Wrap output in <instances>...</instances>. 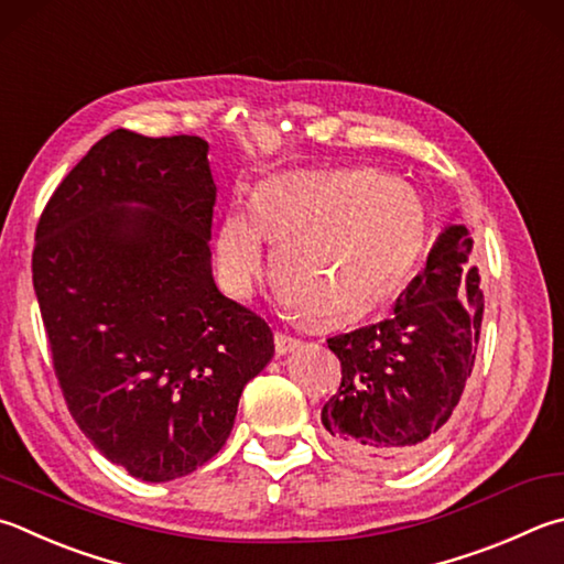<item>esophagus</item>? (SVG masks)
Returning a JSON list of instances; mask_svg holds the SVG:
<instances>
[{
  "instance_id": "esophagus-1",
  "label": "esophagus",
  "mask_w": 564,
  "mask_h": 564,
  "mask_svg": "<svg viewBox=\"0 0 564 564\" xmlns=\"http://www.w3.org/2000/svg\"><path fill=\"white\" fill-rule=\"evenodd\" d=\"M273 345H275V352L279 355H289V352H293V350H299V347L303 345L299 337H293V335H285V333H275L273 335Z\"/></svg>"
}]
</instances>
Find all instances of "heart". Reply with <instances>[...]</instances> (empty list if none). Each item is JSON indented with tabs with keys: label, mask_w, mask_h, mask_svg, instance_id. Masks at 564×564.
Instances as JSON below:
<instances>
[{
	"label": "heart",
	"mask_w": 564,
	"mask_h": 564,
	"mask_svg": "<svg viewBox=\"0 0 564 564\" xmlns=\"http://www.w3.org/2000/svg\"><path fill=\"white\" fill-rule=\"evenodd\" d=\"M429 234L414 187L377 170L289 172L224 214L217 259L234 293H249L279 241L273 271L299 311L325 325L370 315L402 289Z\"/></svg>",
	"instance_id": "b5f03b06"
}]
</instances>
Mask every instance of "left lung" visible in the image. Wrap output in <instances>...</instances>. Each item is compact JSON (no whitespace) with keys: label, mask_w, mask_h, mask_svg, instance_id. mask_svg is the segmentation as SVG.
Returning a JSON list of instances; mask_svg holds the SVG:
<instances>
[{"label":"left lung","mask_w":564,"mask_h":564,"mask_svg":"<svg viewBox=\"0 0 564 564\" xmlns=\"http://www.w3.org/2000/svg\"><path fill=\"white\" fill-rule=\"evenodd\" d=\"M466 227H448L380 323L327 337L343 382L321 422L337 454L394 468L444 436L476 362L484 291Z\"/></svg>","instance_id":"1"}]
</instances>
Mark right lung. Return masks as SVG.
Wrapping results in <instances>:
<instances>
[{
  "instance_id": "1",
  "label": "right lung",
  "mask_w": 564,
  "mask_h": 564,
  "mask_svg": "<svg viewBox=\"0 0 564 564\" xmlns=\"http://www.w3.org/2000/svg\"><path fill=\"white\" fill-rule=\"evenodd\" d=\"M207 152L197 135L112 130L51 194L32 253L70 416L108 460L152 484L219 454L243 387L273 355L263 317L212 279Z\"/></svg>"
}]
</instances>
